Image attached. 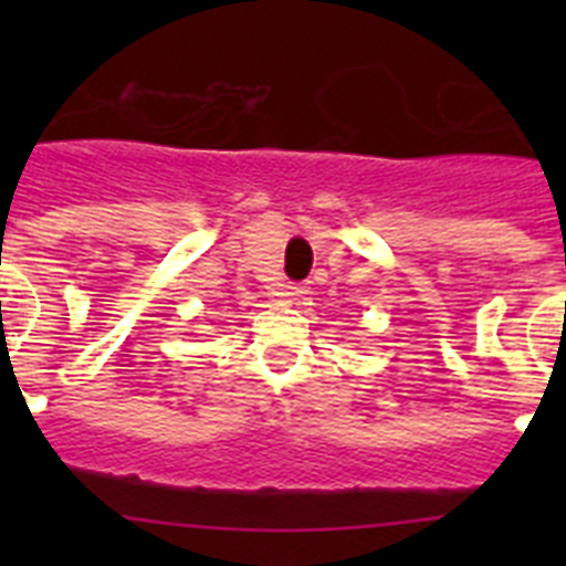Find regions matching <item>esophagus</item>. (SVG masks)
I'll list each match as a JSON object with an SVG mask.
<instances>
[{
	"instance_id": "esophagus-1",
	"label": "esophagus",
	"mask_w": 566,
	"mask_h": 566,
	"mask_svg": "<svg viewBox=\"0 0 566 566\" xmlns=\"http://www.w3.org/2000/svg\"><path fill=\"white\" fill-rule=\"evenodd\" d=\"M306 294V286L303 283H280L277 289H274V297L286 300V303H294V300H300Z\"/></svg>"
}]
</instances>
